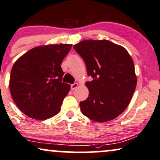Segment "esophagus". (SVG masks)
<instances>
[{
	"label": "esophagus",
	"instance_id": "34e87169",
	"mask_svg": "<svg viewBox=\"0 0 160 160\" xmlns=\"http://www.w3.org/2000/svg\"><path fill=\"white\" fill-rule=\"evenodd\" d=\"M78 83H74V84H72V85L71 86V89L74 90V89H75V88H76L77 87H78Z\"/></svg>",
	"mask_w": 160,
	"mask_h": 160
}]
</instances>
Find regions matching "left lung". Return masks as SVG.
<instances>
[{
	"mask_svg": "<svg viewBox=\"0 0 160 160\" xmlns=\"http://www.w3.org/2000/svg\"><path fill=\"white\" fill-rule=\"evenodd\" d=\"M82 57L88 75V97L80 102L82 113L94 122L113 120L128 107L137 78L132 57L122 46L108 40H83L74 45Z\"/></svg>",
	"mask_w": 160,
	"mask_h": 160,
	"instance_id": "obj_1",
	"label": "left lung"
}]
</instances>
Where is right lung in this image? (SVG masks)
Segmentation results:
<instances>
[{
    "label": "right lung",
    "instance_id": "add662e5",
    "mask_svg": "<svg viewBox=\"0 0 160 160\" xmlns=\"http://www.w3.org/2000/svg\"><path fill=\"white\" fill-rule=\"evenodd\" d=\"M71 44L41 45L30 49L15 62L9 78L12 100L24 114L45 120L58 114L71 86L62 82V62Z\"/></svg>",
    "mask_w": 160,
    "mask_h": 160
}]
</instances>
